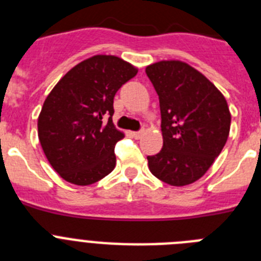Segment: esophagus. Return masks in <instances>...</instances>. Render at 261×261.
<instances>
[{"mask_svg":"<svg viewBox=\"0 0 261 261\" xmlns=\"http://www.w3.org/2000/svg\"><path fill=\"white\" fill-rule=\"evenodd\" d=\"M144 133H145V130H138V132H133V137H135V138H141Z\"/></svg>","mask_w":261,"mask_h":261,"instance_id":"34e87169","label":"esophagus"}]
</instances>
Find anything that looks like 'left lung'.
Returning <instances> with one entry per match:
<instances>
[{"label": "left lung", "mask_w": 261, "mask_h": 261, "mask_svg": "<svg viewBox=\"0 0 261 261\" xmlns=\"http://www.w3.org/2000/svg\"><path fill=\"white\" fill-rule=\"evenodd\" d=\"M159 96L162 150L147 156L149 170L174 187L195 183L220 155L230 133L225 96L202 73L179 60L146 66Z\"/></svg>", "instance_id": "1"}]
</instances>
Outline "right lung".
<instances>
[{
    "instance_id": "1",
    "label": "right lung",
    "mask_w": 261,
    "mask_h": 261,
    "mask_svg": "<svg viewBox=\"0 0 261 261\" xmlns=\"http://www.w3.org/2000/svg\"><path fill=\"white\" fill-rule=\"evenodd\" d=\"M137 71L120 57L95 55L71 68L48 94L38 117L39 141L64 180L89 186L114 170L115 145L125 136L112 121L114 98Z\"/></svg>"
}]
</instances>
